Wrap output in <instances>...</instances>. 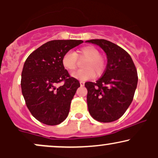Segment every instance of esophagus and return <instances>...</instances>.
Here are the masks:
<instances>
[{
  "label": "esophagus",
  "instance_id": "esophagus-1",
  "mask_svg": "<svg viewBox=\"0 0 158 158\" xmlns=\"http://www.w3.org/2000/svg\"><path fill=\"white\" fill-rule=\"evenodd\" d=\"M79 83H80V85H81V86H84V85H85V81H79Z\"/></svg>",
  "mask_w": 158,
  "mask_h": 158
}]
</instances>
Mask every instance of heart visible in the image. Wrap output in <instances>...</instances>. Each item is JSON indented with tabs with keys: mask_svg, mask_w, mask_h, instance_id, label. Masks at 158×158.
Segmentation results:
<instances>
[{
	"mask_svg": "<svg viewBox=\"0 0 158 158\" xmlns=\"http://www.w3.org/2000/svg\"><path fill=\"white\" fill-rule=\"evenodd\" d=\"M78 58L86 59L84 69L73 72L71 76L75 79L86 81L95 77V72L100 75L106 68V61L100 55L99 50L94 46H86L81 48L77 53L73 51H68L62 57V64L69 71H73L77 66Z\"/></svg>",
	"mask_w": 158,
	"mask_h": 158,
	"instance_id": "obj_1",
	"label": "heart"
}]
</instances>
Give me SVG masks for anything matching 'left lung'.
Returning a JSON list of instances; mask_svg holds the SVG:
<instances>
[{
	"mask_svg": "<svg viewBox=\"0 0 158 158\" xmlns=\"http://www.w3.org/2000/svg\"><path fill=\"white\" fill-rule=\"evenodd\" d=\"M85 42L102 48L108 61L102 77L96 82L85 84L88 111L99 122H114L122 117L133 100L138 81L137 69L129 54L118 45L105 39Z\"/></svg>",
	"mask_w": 158,
	"mask_h": 158,
	"instance_id": "left-lung-1",
	"label": "left lung"
}]
</instances>
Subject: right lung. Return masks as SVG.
<instances>
[{"label":"right lung","mask_w":158,"mask_h":158,"mask_svg":"<svg viewBox=\"0 0 158 158\" xmlns=\"http://www.w3.org/2000/svg\"><path fill=\"white\" fill-rule=\"evenodd\" d=\"M81 40H53L36 49L27 57L21 73V90L32 115L49 126L62 123L68 117L70 102L79 81L70 77L62 64L67 52ZM64 81L65 84H57Z\"/></svg>","instance_id":"right-lung-1"}]
</instances>
